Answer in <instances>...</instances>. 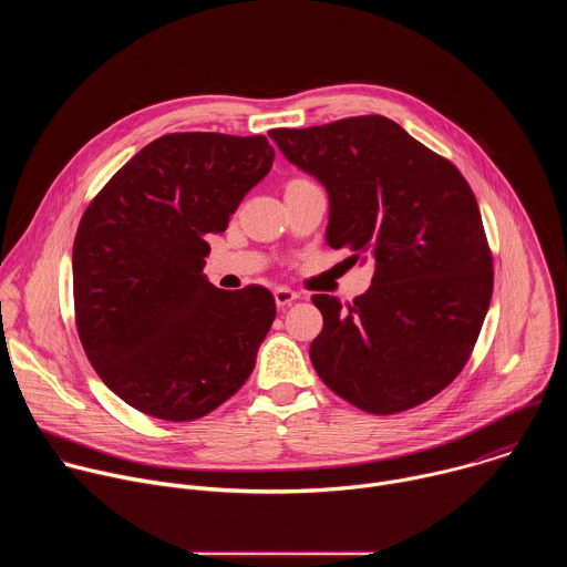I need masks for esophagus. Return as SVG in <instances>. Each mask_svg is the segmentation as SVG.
Here are the masks:
<instances>
[{"instance_id": "esophagus-1", "label": "esophagus", "mask_w": 567, "mask_h": 567, "mask_svg": "<svg viewBox=\"0 0 567 567\" xmlns=\"http://www.w3.org/2000/svg\"><path fill=\"white\" fill-rule=\"evenodd\" d=\"M274 298H276V305H278V307H287V305H291L293 300H298L300 293H296V291L289 289V287H278V289L274 291Z\"/></svg>"}]
</instances>
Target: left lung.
Here are the masks:
<instances>
[{"mask_svg":"<svg viewBox=\"0 0 567 567\" xmlns=\"http://www.w3.org/2000/svg\"><path fill=\"white\" fill-rule=\"evenodd\" d=\"M280 152L330 197L328 245L374 260L352 305L316 293L318 377L352 406H420L464 368L487 316L494 262L473 190L449 158L385 116L271 130Z\"/></svg>","mask_w":567,"mask_h":567,"instance_id":"left-lung-1","label":"left lung"}]
</instances>
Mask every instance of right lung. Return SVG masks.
<instances>
[{"instance_id": "right-lung-1", "label": "right lung", "mask_w": 567, "mask_h": 567, "mask_svg": "<svg viewBox=\"0 0 567 567\" xmlns=\"http://www.w3.org/2000/svg\"><path fill=\"white\" fill-rule=\"evenodd\" d=\"M271 164L265 136L166 134L136 152L80 219L71 260L78 337L132 409L193 422L254 372L276 300L256 285L217 289L204 265L208 235L226 230Z\"/></svg>"}]
</instances>
